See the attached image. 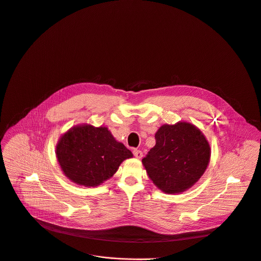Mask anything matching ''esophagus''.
Here are the masks:
<instances>
[{
	"mask_svg": "<svg viewBox=\"0 0 261 261\" xmlns=\"http://www.w3.org/2000/svg\"><path fill=\"white\" fill-rule=\"evenodd\" d=\"M133 154H134V156L137 158V159H141V158H142V151L139 150V149H134V150H133Z\"/></svg>",
	"mask_w": 261,
	"mask_h": 261,
	"instance_id": "esophagus-1",
	"label": "esophagus"
}]
</instances>
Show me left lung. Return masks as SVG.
<instances>
[{"label":"left lung","mask_w":261,"mask_h":261,"mask_svg":"<svg viewBox=\"0 0 261 261\" xmlns=\"http://www.w3.org/2000/svg\"><path fill=\"white\" fill-rule=\"evenodd\" d=\"M154 138L155 145L142 159L148 177L166 194L191 189L210 162L211 149L204 134L191 123L178 122L161 126Z\"/></svg>","instance_id":"8db88e82"}]
</instances>
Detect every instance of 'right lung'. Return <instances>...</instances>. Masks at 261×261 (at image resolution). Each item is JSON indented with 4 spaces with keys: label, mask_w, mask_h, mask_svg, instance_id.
<instances>
[{
    "label": "right lung",
    "mask_w": 261,
    "mask_h": 261,
    "mask_svg": "<svg viewBox=\"0 0 261 261\" xmlns=\"http://www.w3.org/2000/svg\"><path fill=\"white\" fill-rule=\"evenodd\" d=\"M56 156L69 180L93 188L111 178L121 163L133 154L107 127L84 124L70 128L60 137Z\"/></svg>",
    "instance_id": "obj_1"
}]
</instances>
